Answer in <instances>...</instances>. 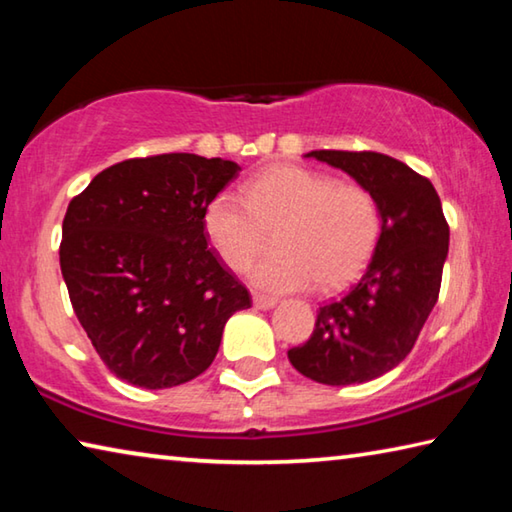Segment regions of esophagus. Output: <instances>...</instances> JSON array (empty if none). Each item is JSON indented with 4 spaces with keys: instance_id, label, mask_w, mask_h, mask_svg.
<instances>
[{
    "instance_id": "obj_1",
    "label": "esophagus",
    "mask_w": 512,
    "mask_h": 512,
    "mask_svg": "<svg viewBox=\"0 0 512 512\" xmlns=\"http://www.w3.org/2000/svg\"><path fill=\"white\" fill-rule=\"evenodd\" d=\"M253 305H255L257 309H262V311H266V309H273V307L277 305V298L262 296V293H255V296H253Z\"/></svg>"
}]
</instances>
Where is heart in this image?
<instances>
[{"mask_svg":"<svg viewBox=\"0 0 512 512\" xmlns=\"http://www.w3.org/2000/svg\"><path fill=\"white\" fill-rule=\"evenodd\" d=\"M280 223L277 253L253 266L250 282L268 293L348 284L375 250L379 207L366 187L336 183L298 164H277L244 185V198L216 192L203 210V232L232 271H244L262 246L264 230Z\"/></svg>","mask_w":512,"mask_h":512,"instance_id":"1","label":"heart"}]
</instances>
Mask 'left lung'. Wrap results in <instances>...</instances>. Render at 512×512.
<instances>
[{
  "instance_id": "8db88e82",
  "label": "left lung",
  "mask_w": 512,
  "mask_h": 512,
  "mask_svg": "<svg viewBox=\"0 0 512 512\" xmlns=\"http://www.w3.org/2000/svg\"><path fill=\"white\" fill-rule=\"evenodd\" d=\"M366 187L381 232L361 280L318 309L305 345L289 350L300 375L327 386L377 379L406 359L438 300L449 225L436 189L404 162L375 151H311Z\"/></svg>"
}]
</instances>
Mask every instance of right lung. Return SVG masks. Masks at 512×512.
<instances>
[{"label": "right lung", "instance_id": "right-lung-1", "mask_svg": "<svg viewBox=\"0 0 512 512\" xmlns=\"http://www.w3.org/2000/svg\"><path fill=\"white\" fill-rule=\"evenodd\" d=\"M232 160L164 153L112 164L72 198L60 271L112 375L158 391L201 375L250 293L207 248L203 210Z\"/></svg>", "mask_w": 512, "mask_h": 512}]
</instances>
